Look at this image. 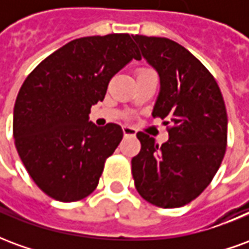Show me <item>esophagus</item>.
<instances>
[{"label": "esophagus", "mask_w": 249, "mask_h": 249, "mask_svg": "<svg viewBox=\"0 0 249 249\" xmlns=\"http://www.w3.org/2000/svg\"><path fill=\"white\" fill-rule=\"evenodd\" d=\"M123 133H124V136H136V129L129 126V125H124L123 126Z\"/></svg>", "instance_id": "1"}]
</instances>
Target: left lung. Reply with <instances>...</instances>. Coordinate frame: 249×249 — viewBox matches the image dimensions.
Here are the masks:
<instances>
[{"label":"left lung","mask_w":249,"mask_h":249,"mask_svg":"<svg viewBox=\"0 0 249 249\" xmlns=\"http://www.w3.org/2000/svg\"><path fill=\"white\" fill-rule=\"evenodd\" d=\"M146 62L160 77L153 117L168 125L167 142L144 132L132 159L137 192L148 203L178 208L197 197L217 172L227 148L228 119L220 88L205 66L178 42L133 36Z\"/></svg>","instance_id":"8db88e82"}]
</instances>
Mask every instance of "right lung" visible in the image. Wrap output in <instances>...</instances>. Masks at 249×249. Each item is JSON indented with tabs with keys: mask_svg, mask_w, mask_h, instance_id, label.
Wrapping results in <instances>:
<instances>
[{
	"mask_svg": "<svg viewBox=\"0 0 249 249\" xmlns=\"http://www.w3.org/2000/svg\"><path fill=\"white\" fill-rule=\"evenodd\" d=\"M133 58L140 56L126 33L82 37L26 77L14 104V144L30 178L52 198L71 203L97 187L123 129L113 123L96 126L90 108Z\"/></svg>",
	"mask_w": 249,
	"mask_h": 249,
	"instance_id": "add662e5",
	"label": "right lung"
}]
</instances>
